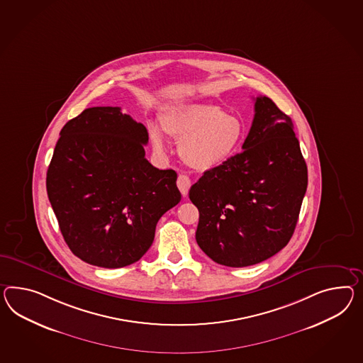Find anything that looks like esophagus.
Masks as SVG:
<instances>
[{"label": "esophagus", "instance_id": "1", "mask_svg": "<svg viewBox=\"0 0 363 363\" xmlns=\"http://www.w3.org/2000/svg\"><path fill=\"white\" fill-rule=\"evenodd\" d=\"M189 186H191V180L186 175H179L177 177V188L180 189L182 195L186 196L188 191H189Z\"/></svg>", "mask_w": 363, "mask_h": 363}]
</instances>
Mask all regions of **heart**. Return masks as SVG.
I'll list each match as a JSON object with an SVG mask.
<instances>
[{"label": "heart", "mask_w": 363, "mask_h": 363, "mask_svg": "<svg viewBox=\"0 0 363 363\" xmlns=\"http://www.w3.org/2000/svg\"><path fill=\"white\" fill-rule=\"evenodd\" d=\"M160 125L179 142L180 158L197 171L223 166L240 151L245 140L241 118L212 104L171 106L162 113ZM149 137L154 152L166 154L167 143L158 126L149 125Z\"/></svg>", "instance_id": "obj_1"}]
</instances>
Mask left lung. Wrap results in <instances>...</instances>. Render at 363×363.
<instances>
[{"label": "left lung", "instance_id": "8db88e82", "mask_svg": "<svg viewBox=\"0 0 363 363\" xmlns=\"http://www.w3.org/2000/svg\"><path fill=\"white\" fill-rule=\"evenodd\" d=\"M243 151L205 171L191 186L199 209L196 241L218 264L246 267L269 259L295 232L308 169L294 123L275 103L255 99Z\"/></svg>", "mask_w": 363, "mask_h": 363}]
</instances>
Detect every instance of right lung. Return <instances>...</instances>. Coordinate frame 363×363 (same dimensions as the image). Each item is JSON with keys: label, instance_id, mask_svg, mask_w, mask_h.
<instances>
[{"label": "right lung", "instance_id": "add662e5", "mask_svg": "<svg viewBox=\"0 0 363 363\" xmlns=\"http://www.w3.org/2000/svg\"><path fill=\"white\" fill-rule=\"evenodd\" d=\"M149 133L118 106H94L67 122L47 169V195L65 243L104 269L140 260L159 218L182 195L174 169L145 158Z\"/></svg>", "mask_w": 363, "mask_h": 363}]
</instances>
